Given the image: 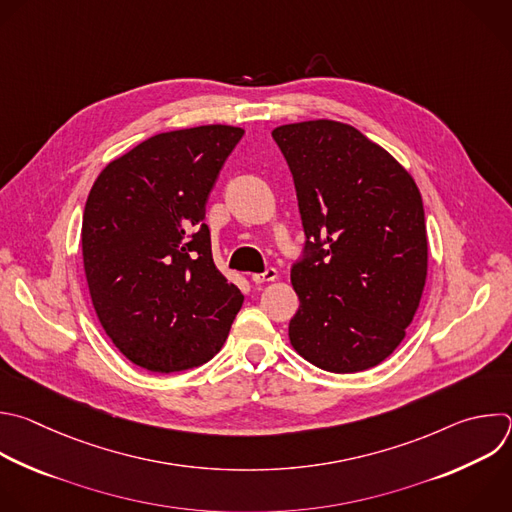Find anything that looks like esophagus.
I'll return each instance as SVG.
<instances>
[{
	"instance_id": "34e87169",
	"label": "esophagus",
	"mask_w": 512,
	"mask_h": 512,
	"mask_svg": "<svg viewBox=\"0 0 512 512\" xmlns=\"http://www.w3.org/2000/svg\"><path fill=\"white\" fill-rule=\"evenodd\" d=\"M277 279V269L273 267H267L263 273H253L251 275V281L255 285H261V283H269V281H275Z\"/></svg>"
}]
</instances>
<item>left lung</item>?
<instances>
[{
    "label": "left lung",
    "instance_id": "left-lung-1",
    "mask_svg": "<svg viewBox=\"0 0 512 512\" xmlns=\"http://www.w3.org/2000/svg\"><path fill=\"white\" fill-rule=\"evenodd\" d=\"M271 136L291 170L305 233L291 267L299 309L289 342L325 372L374 368L400 346L426 283L420 191L350 124L309 120Z\"/></svg>",
    "mask_w": 512,
    "mask_h": 512
}]
</instances>
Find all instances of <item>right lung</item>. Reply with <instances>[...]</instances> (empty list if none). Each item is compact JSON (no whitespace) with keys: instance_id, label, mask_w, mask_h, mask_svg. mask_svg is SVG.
<instances>
[{"instance_id":"add662e5","label":"right lung","mask_w":512,"mask_h":512,"mask_svg":"<svg viewBox=\"0 0 512 512\" xmlns=\"http://www.w3.org/2000/svg\"><path fill=\"white\" fill-rule=\"evenodd\" d=\"M243 128L162 132L112 160L82 217L96 315L136 366L183 372L225 344L243 293L215 267L205 205Z\"/></svg>"}]
</instances>
